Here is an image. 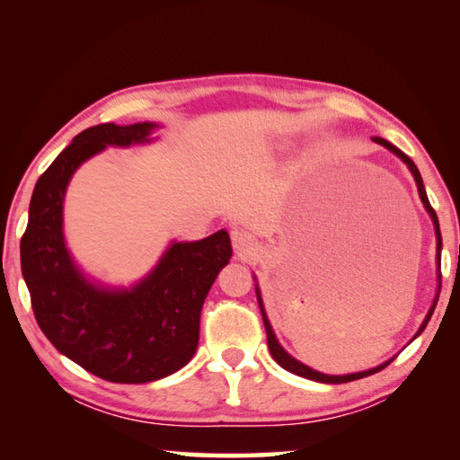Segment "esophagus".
Listing matches in <instances>:
<instances>
[{
  "label": "esophagus",
  "mask_w": 460,
  "mask_h": 460,
  "mask_svg": "<svg viewBox=\"0 0 460 460\" xmlns=\"http://www.w3.org/2000/svg\"><path fill=\"white\" fill-rule=\"evenodd\" d=\"M232 246H234V251L240 256H248V254H252L256 248H259V240H256V236L251 234L248 230L236 228V230H232Z\"/></svg>",
  "instance_id": "obj_1"
}]
</instances>
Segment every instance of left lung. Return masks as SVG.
Segmentation results:
<instances>
[{
  "mask_svg": "<svg viewBox=\"0 0 460 460\" xmlns=\"http://www.w3.org/2000/svg\"><path fill=\"white\" fill-rule=\"evenodd\" d=\"M374 141H376V143H380V145H384L385 149H390V151L394 153V155H398V157H400L402 161H404V164L408 165L410 172H412L414 180H416V185H418V193H420V199H422V204H424L426 212L430 214L432 222H434V232H437V261H438V264H440V251H442V236H440V226H438V217H437V212H434L432 206H430V201H429V196H426V190H424V183H422L420 172H418V167L414 165V161L410 159V157L406 155V153H402L398 147H394V145H392L390 141L382 139V137H374ZM438 293H440V291H438ZM438 293H437V299H434L432 307H430V311H429V315H426L424 323H422V327H420V329H418V333H416V335H420V333L424 332V327L429 325V321H430L432 313H434V307H437ZM256 296H259V305H261V311H262L264 329H267V341H269L270 356L275 358L277 364H279L280 367H285L287 372H291V374H295V376H301V377H307V380L323 382V384H345V382L361 380V377H366V376H372V374L380 372V369H384L385 366L390 364V361H385V364L377 366V367H374V369H367V372H358V374H349V376H327V374L315 372V369H311V367H307V366H305V364H301V361H296L295 358L288 356V353H287L283 348H280V343L277 341V337H275V332H272V327H270V323H269V317H267V313H264V305H262V296H261V291H259V285H256Z\"/></svg>",
  "mask_w": 460,
  "mask_h": 460,
  "instance_id": "left-lung-1",
  "label": "left lung"
}]
</instances>
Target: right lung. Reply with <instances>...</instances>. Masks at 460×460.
<instances>
[{"mask_svg": "<svg viewBox=\"0 0 460 460\" xmlns=\"http://www.w3.org/2000/svg\"><path fill=\"white\" fill-rule=\"evenodd\" d=\"M155 123H102L78 133L31 193L22 236V275L42 333L86 372L115 384H145L181 369L199 340L208 291L232 256L230 236L173 243L141 283L104 288L88 280L64 243L62 204L72 173L104 147L149 143Z\"/></svg>", "mask_w": 460, "mask_h": 460, "instance_id": "add662e5", "label": "right lung"}]
</instances>
